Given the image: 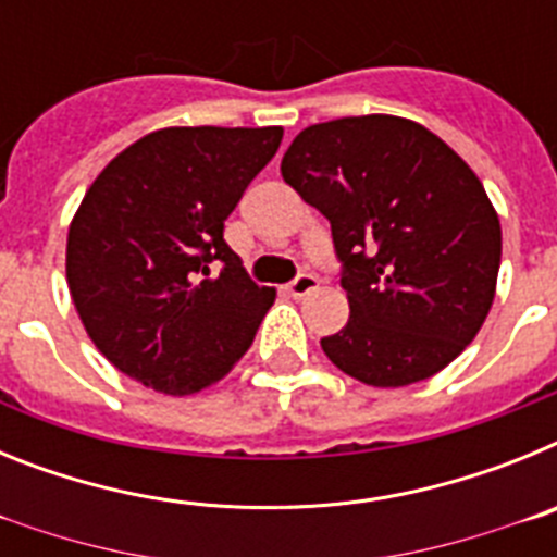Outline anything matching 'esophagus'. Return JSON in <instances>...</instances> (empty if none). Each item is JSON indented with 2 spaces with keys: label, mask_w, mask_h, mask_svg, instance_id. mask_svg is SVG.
Instances as JSON below:
<instances>
[{
  "label": "esophagus",
  "mask_w": 557,
  "mask_h": 557,
  "mask_svg": "<svg viewBox=\"0 0 557 557\" xmlns=\"http://www.w3.org/2000/svg\"><path fill=\"white\" fill-rule=\"evenodd\" d=\"M318 284H321V282H318V275L301 273L298 278H295V282L287 284V289H289V295H293V298H304V295L314 293V289H318Z\"/></svg>",
  "instance_id": "esophagus-1"
}]
</instances>
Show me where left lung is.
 I'll return each mask as SVG.
<instances>
[{
	"mask_svg": "<svg viewBox=\"0 0 557 557\" xmlns=\"http://www.w3.org/2000/svg\"><path fill=\"white\" fill-rule=\"evenodd\" d=\"M282 178L332 223L348 323L323 354L371 387L444 371L494 304L502 228L466 161L391 113L304 127Z\"/></svg>",
	"mask_w": 557,
	"mask_h": 557,
	"instance_id": "left-lung-1",
	"label": "left lung"
}]
</instances>
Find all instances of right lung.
Listing matches in <instances>:
<instances>
[{
	"mask_svg": "<svg viewBox=\"0 0 557 557\" xmlns=\"http://www.w3.org/2000/svg\"><path fill=\"white\" fill-rule=\"evenodd\" d=\"M282 136L278 125L161 127L88 186L69 225L66 282L91 343L125 376L189 396L250 348L275 289L250 282L223 228Z\"/></svg>",
	"mask_w": 557,
	"mask_h": 557,
	"instance_id": "obj_1",
	"label": "right lung"
}]
</instances>
